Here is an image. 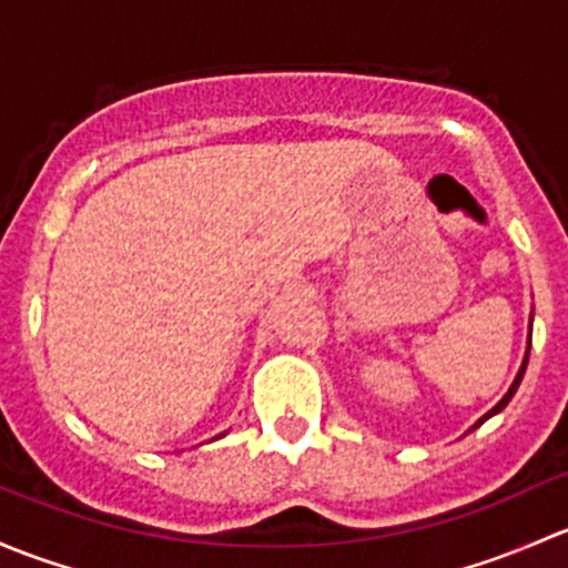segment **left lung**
Returning <instances> with one entry per match:
<instances>
[{
  "mask_svg": "<svg viewBox=\"0 0 568 568\" xmlns=\"http://www.w3.org/2000/svg\"><path fill=\"white\" fill-rule=\"evenodd\" d=\"M530 323H534V312H530ZM528 355H530V333H528V349H525V358H523V366H519V372H517V377H514L511 388H508V390H506V396H503V399L498 402V405H495V407H493V410H489V413H484V415H481V418H478V420H476V424H473V426H470V429H467V432L478 429V426H481V424H484V420H487V418H493V415H498V413L503 410V407H506V405H508V402H511V396H514V394H517L519 383H523V374H525V366H528Z\"/></svg>",
  "mask_w": 568,
  "mask_h": 568,
  "instance_id": "obj_1",
  "label": "left lung"
}]
</instances>
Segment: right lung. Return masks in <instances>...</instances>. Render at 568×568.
<instances>
[{"mask_svg":"<svg viewBox=\"0 0 568 568\" xmlns=\"http://www.w3.org/2000/svg\"><path fill=\"white\" fill-rule=\"evenodd\" d=\"M224 435H226V432H224ZM224 435H219V437H224ZM219 437H213V440H219Z\"/></svg>","mask_w":568,"mask_h":568,"instance_id":"1","label":"right lung"}]
</instances>
